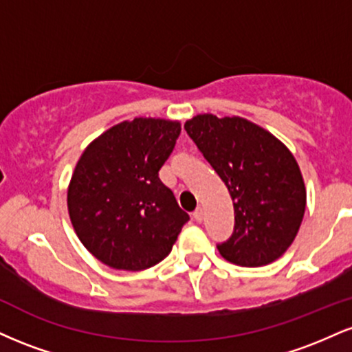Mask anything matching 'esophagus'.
I'll use <instances>...</instances> for the list:
<instances>
[{
    "mask_svg": "<svg viewBox=\"0 0 352 352\" xmlns=\"http://www.w3.org/2000/svg\"><path fill=\"white\" fill-rule=\"evenodd\" d=\"M193 218H195V221H204V208L201 207H197L195 212H193Z\"/></svg>",
    "mask_w": 352,
    "mask_h": 352,
    "instance_id": "1",
    "label": "esophagus"
}]
</instances>
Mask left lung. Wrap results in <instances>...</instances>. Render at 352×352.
<instances>
[{
	"instance_id": "obj_1",
	"label": "left lung",
	"mask_w": 352,
	"mask_h": 352,
	"mask_svg": "<svg viewBox=\"0 0 352 352\" xmlns=\"http://www.w3.org/2000/svg\"><path fill=\"white\" fill-rule=\"evenodd\" d=\"M185 131L227 185L235 230L218 252L248 268L273 263L298 235L306 187L289 148L272 132L243 117L199 114Z\"/></svg>"
}]
</instances>
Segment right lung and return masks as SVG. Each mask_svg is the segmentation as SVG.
I'll return each mask as SVG.
<instances>
[{"instance_id": "1", "label": "right lung", "mask_w": 352, "mask_h": 352, "mask_svg": "<svg viewBox=\"0 0 352 352\" xmlns=\"http://www.w3.org/2000/svg\"><path fill=\"white\" fill-rule=\"evenodd\" d=\"M180 131L179 120H124L92 140L76 164L67 187L71 223L104 265L140 272L172 252L188 213L159 170Z\"/></svg>"}]
</instances>
